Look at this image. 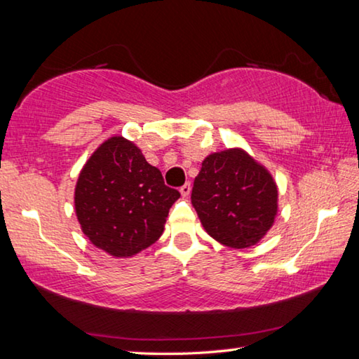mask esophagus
Here are the masks:
<instances>
[{
	"label": "esophagus",
	"instance_id": "34e87169",
	"mask_svg": "<svg viewBox=\"0 0 359 359\" xmlns=\"http://www.w3.org/2000/svg\"><path fill=\"white\" fill-rule=\"evenodd\" d=\"M190 193H191V185L190 184H185L184 187H180V194L184 198H188L190 196Z\"/></svg>",
	"mask_w": 359,
	"mask_h": 359
}]
</instances>
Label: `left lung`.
<instances>
[{
    "label": "left lung",
    "instance_id": "1",
    "mask_svg": "<svg viewBox=\"0 0 359 359\" xmlns=\"http://www.w3.org/2000/svg\"><path fill=\"white\" fill-rule=\"evenodd\" d=\"M191 204L210 238L231 248L257 245L274 226L278 188L264 165L241 147L204 158Z\"/></svg>",
    "mask_w": 359,
    "mask_h": 359
}]
</instances>
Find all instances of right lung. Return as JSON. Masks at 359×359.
Listing matches in <instances>:
<instances>
[{
  "label": "right lung",
  "mask_w": 359,
  "mask_h": 359,
  "mask_svg": "<svg viewBox=\"0 0 359 359\" xmlns=\"http://www.w3.org/2000/svg\"><path fill=\"white\" fill-rule=\"evenodd\" d=\"M180 193L123 136L106 139L85 163L74 188L82 233L114 258H130L160 239Z\"/></svg>",
  "instance_id": "1"
}]
</instances>
